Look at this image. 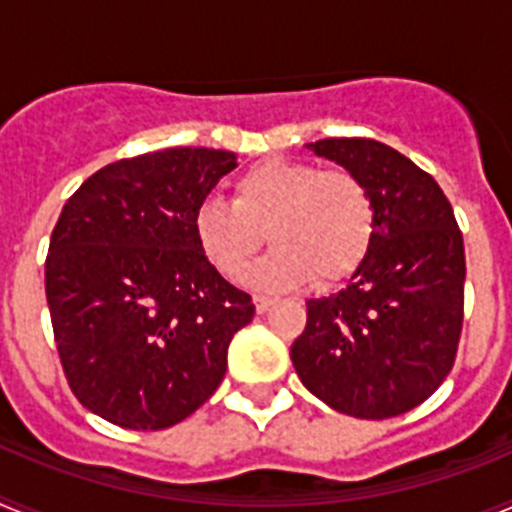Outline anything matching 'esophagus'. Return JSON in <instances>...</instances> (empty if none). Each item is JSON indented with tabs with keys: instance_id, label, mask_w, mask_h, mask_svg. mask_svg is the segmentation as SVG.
Wrapping results in <instances>:
<instances>
[{
	"instance_id": "obj_1",
	"label": "esophagus",
	"mask_w": 512,
	"mask_h": 512,
	"mask_svg": "<svg viewBox=\"0 0 512 512\" xmlns=\"http://www.w3.org/2000/svg\"><path fill=\"white\" fill-rule=\"evenodd\" d=\"M253 305H256V312H259V315H264V312L274 305V300H271V297H253Z\"/></svg>"
}]
</instances>
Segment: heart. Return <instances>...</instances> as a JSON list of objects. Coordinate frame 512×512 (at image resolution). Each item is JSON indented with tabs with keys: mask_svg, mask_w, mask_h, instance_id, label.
I'll list each match as a JSON object with an SVG mask.
<instances>
[{
	"mask_svg": "<svg viewBox=\"0 0 512 512\" xmlns=\"http://www.w3.org/2000/svg\"><path fill=\"white\" fill-rule=\"evenodd\" d=\"M374 230V197L354 171L279 156L243 171L230 205L205 200L192 215L194 243L230 282L246 274L266 233L274 251L251 274L259 289L341 282L366 259Z\"/></svg>",
	"mask_w": 512,
	"mask_h": 512,
	"instance_id": "obj_1",
	"label": "heart"
}]
</instances>
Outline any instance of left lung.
<instances>
[{
  "mask_svg": "<svg viewBox=\"0 0 512 512\" xmlns=\"http://www.w3.org/2000/svg\"><path fill=\"white\" fill-rule=\"evenodd\" d=\"M354 171L377 207L366 259L336 295L307 302L292 343L297 377L351 418L408 413L449 377L464 320V241L431 174L369 138L307 143Z\"/></svg>",
  "mask_w": 512,
  "mask_h": 512,
  "instance_id": "8db88e82",
  "label": "left lung"
}]
</instances>
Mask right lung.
Wrapping results in <instances>:
<instances>
[{
  "instance_id": "obj_1",
  "label": "right lung",
  "mask_w": 512,
  "mask_h": 512,
  "mask_svg": "<svg viewBox=\"0 0 512 512\" xmlns=\"http://www.w3.org/2000/svg\"><path fill=\"white\" fill-rule=\"evenodd\" d=\"M235 158L192 146L122 158L71 194L53 228L45 297L63 372L84 408L120 428L161 431L192 415L253 320L251 297L192 233Z\"/></svg>"
}]
</instances>
